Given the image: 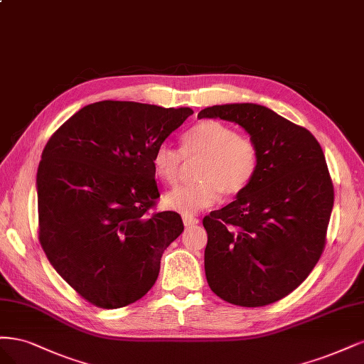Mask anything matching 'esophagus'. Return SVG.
Instances as JSON below:
<instances>
[{"label": "esophagus", "mask_w": 364, "mask_h": 364, "mask_svg": "<svg viewBox=\"0 0 364 364\" xmlns=\"http://www.w3.org/2000/svg\"><path fill=\"white\" fill-rule=\"evenodd\" d=\"M198 222H199V220H198L196 218H193V216H183V224H184L186 228H191V227L196 225Z\"/></svg>", "instance_id": "obj_1"}]
</instances>
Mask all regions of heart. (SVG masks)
<instances>
[{"label": "heart", "instance_id": "heart-1", "mask_svg": "<svg viewBox=\"0 0 364 364\" xmlns=\"http://www.w3.org/2000/svg\"><path fill=\"white\" fill-rule=\"evenodd\" d=\"M183 156L201 159L196 169V183L177 187L163 196V203L173 212L195 215L212 207L220 193L237 196L254 180L259 169L260 152L248 136L236 134L219 121H201L183 136V154L161 144L152 156V166L160 180L177 184Z\"/></svg>", "mask_w": 364, "mask_h": 364}]
</instances>
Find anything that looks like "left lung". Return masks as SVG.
Instances as JSON below:
<instances>
[{"label":"left lung","mask_w":364,"mask_h":364,"mask_svg":"<svg viewBox=\"0 0 364 364\" xmlns=\"http://www.w3.org/2000/svg\"><path fill=\"white\" fill-rule=\"evenodd\" d=\"M198 118L240 125L260 152L251 184L203 220L207 283L234 306H267L295 290L323 251L334 204L323 151L309 130L264 105H213Z\"/></svg>","instance_id":"1"}]
</instances>
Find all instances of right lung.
Segmentation results:
<instances>
[{
    "instance_id": "1",
    "label": "right lung",
    "mask_w": 364,
    "mask_h": 364,
    "mask_svg": "<svg viewBox=\"0 0 364 364\" xmlns=\"http://www.w3.org/2000/svg\"><path fill=\"white\" fill-rule=\"evenodd\" d=\"M193 113L100 101L71 116L38 168L39 242L78 295L119 309L146 295L163 251L183 232L175 212L149 215L160 196L152 156Z\"/></svg>"
}]
</instances>
